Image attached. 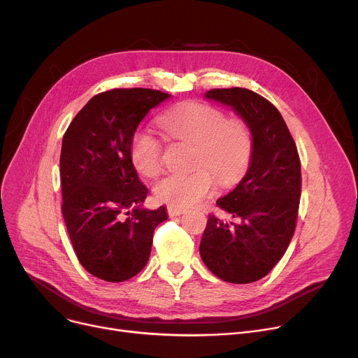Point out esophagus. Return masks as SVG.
<instances>
[{
  "label": "esophagus",
  "instance_id": "34e87169",
  "mask_svg": "<svg viewBox=\"0 0 358 358\" xmlns=\"http://www.w3.org/2000/svg\"><path fill=\"white\" fill-rule=\"evenodd\" d=\"M166 212H168L169 216H180V215H182V213L185 212V209H184V208H180V206L169 204L168 208H166Z\"/></svg>",
  "mask_w": 358,
  "mask_h": 358
}]
</instances>
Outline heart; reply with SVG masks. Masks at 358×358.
<instances>
[{"mask_svg": "<svg viewBox=\"0 0 358 358\" xmlns=\"http://www.w3.org/2000/svg\"><path fill=\"white\" fill-rule=\"evenodd\" d=\"M158 122L171 138L196 145L193 164L209 168L222 184H232L247 171L254 138L245 120L227 119L210 104L187 101L166 110ZM130 158L141 174L155 177L162 169V145L150 131L138 130L130 142ZM206 168L164 177L155 184L157 199L180 208L199 203L215 187Z\"/></svg>", "mask_w": 358, "mask_h": 358, "instance_id": "1", "label": "heart"}]
</instances>
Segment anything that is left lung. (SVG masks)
<instances>
[{"instance_id":"obj_1","label":"left lung","mask_w":358,"mask_h":358,"mask_svg":"<svg viewBox=\"0 0 358 358\" xmlns=\"http://www.w3.org/2000/svg\"><path fill=\"white\" fill-rule=\"evenodd\" d=\"M206 97L231 106L252 131L250 168L216 204L234 217L209 215L201 259L216 277L247 285L266 277L285 255L296 229L302 173L297 146L280 111L247 88H213Z\"/></svg>"}]
</instances>
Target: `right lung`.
<instances>
[{
	"instance_id": "right-lung-1",
	"label": "right lung",
	"mask_w": 358,
	"mask_h": 358,
	"mask_svg": "<svg viewBox=\"0 0 358 358\" xmlns=\"http://www.w3.org/2000/svg\"><path fill=\"white\" fill-rule=\"evenodd\" d=\"M169 94L115 88L94 96L68 126L61 149L62 215L81 266L120 283L149 259L154 231L168 219L161 206L142 209L148 189L130 158V142L148 111Z\"/></svg>"
}]
</instances>
